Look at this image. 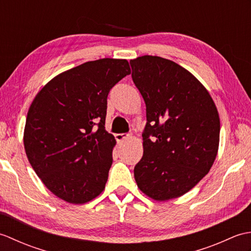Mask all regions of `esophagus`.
I'll return each mask as SVG.
<instances>
[{"mask_svg":"<svg viewBox=\"0 0 251 251\" xmlns=\"http://www.w3.org/2000/svg\"><path fill=\"white\" fill-rule=\"evenodd\" d=\"M127 138H128V135H126V134H116L115 135V139H116V141L119 142V143L126 140Z\"/></svg>","mask_w":251,"mask_h":251,"instance_id":"obj_1","label":"esophagus"}]
</instances>
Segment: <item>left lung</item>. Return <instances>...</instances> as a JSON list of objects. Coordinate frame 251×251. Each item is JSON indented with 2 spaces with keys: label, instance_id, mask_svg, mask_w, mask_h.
Returning a JSON list of instances; mask_svg holds the SVG:
<instances>
[{
  "label": "left lung",
  "instance_id": "1",
  "mask_svg": "<svg viewBox=\"0 0 251 251\" xmlns=\"http://www.w3.org/2000/svg\"><path fill=\"white\" fill-rule=\"evenodd\" d=\"M131 77L147 106L143 156L135 180L155 201L185 194L209 172L219 148L220 119L193 74L157 56L130 60Z\"/></svg>",
  "mask_w": 251,
  "mask_h": 251
}]
</instances>
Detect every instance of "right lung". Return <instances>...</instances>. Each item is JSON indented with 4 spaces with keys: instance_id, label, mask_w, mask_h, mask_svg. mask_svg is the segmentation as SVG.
Listing matches in <instances>:
<instances>
[{
    "instance_id": "obj_1",
    "label": "right lung",
    "mask_w": 251,
    "mask_h": 251,
    "mask_svg": "<svg viewBox=\"0 0 251 251\" xmlns=\"http://www.w3.org/2000/svg\"><path fill=\"white\" fill-rule=\"evenodd\" d=\"M128 74L126 59L88 61L55 76L32 101L25 154L37 177L59 199L84 204L104 190L116 143L104 128L106 98Z\"/></svg>"
}]
</instances>
